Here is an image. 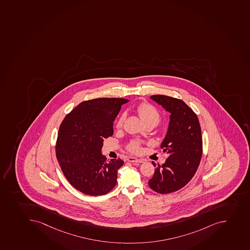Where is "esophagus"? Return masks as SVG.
<instances>
[{
	"label": "esophagus",
	"instance_id": "obj_1",
	"mask_svg": "<svg viewBox=\"0 0 250 250\" xmlns=\"http://www.w3.org/2000/svg\"><path fill=\"white\" fill-rule=\"evenodd\" d=\"M127 161L129 162H132V163H135V162L143 163L144 162V160H142V159L135 158V157H132V156H129L128 158H127Z\"/></svg>",
	"mask_w": 250,
	"mask_h": 250
}]
</instances>
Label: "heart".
Segmentation results:
<instances>
[{
  "label": "heart",
  "mask_w": 250,
  "mask_h": 250,
  "mask_svg": "<svg viewBox=\"0 0 250 250\" xmlns=\"http://www.w3.org/2000/svg\"><path fill=\"white\" fill-rule=\"evenodd\" d=\"M136 112L145 124H152L157 125L159 122L161 121V115L158 110L151 104L148 103H141L136 108ZM125 120V115H122L119 116L118 121L116 123V126L118 128L122 127ZM129 151L134 153H139L141 151L140 142L139 141H132L127 146Z\"/></svg>",
  "instance_id": "b5f03b06"
}]
</instances>
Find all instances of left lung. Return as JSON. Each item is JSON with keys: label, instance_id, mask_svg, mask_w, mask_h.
<instances>
[{"label": "left lung", "instance_id": "8db88e82", "mask_svg": "<svg viewBox=\"0 0 250 250\" xmlns=\"http://www.w3.org/2000/svg\"><path fill=\"white\" fill-rule=\"evenodd\" d=\"M151 99L170 116L161 145L168 157L162 166L152 161L156 170L148 185L159 194H169L182 189L196 173L203 155L202 131L196 114L183 101L166 95H152Z\"/></svg>", "mask_w": 250, "mask_h": 250}]
</instances>
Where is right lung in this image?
Instances as JSON below:
<instances>
[{"label": "right lung", "mask_w": 250, "mask_h": 250, "mask_svg": "<svg viewBox=\"0 0 250 250\" xmlns=\"http://www.w3.org/2000/svg\"><path fill=\"white\" fill-rule=\"evenodd\" d=\"M127 99L95 98L80 103L59 129L56 153L63 175L83 194L98 196L115 187L121 159L106 161L103 141L112 136L113 122Z\"/></svg>", "instance_id": "1"}]
</instances>
